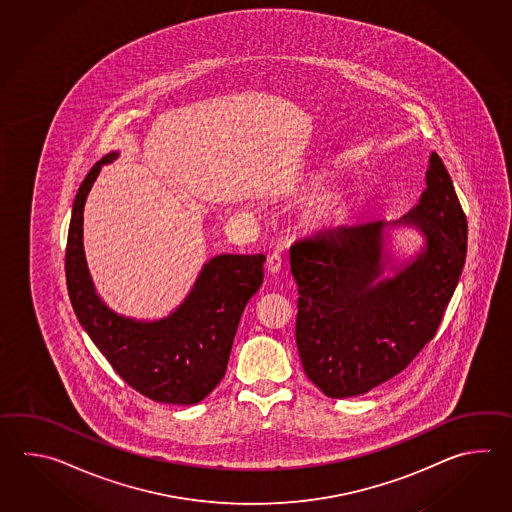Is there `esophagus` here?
<instances>
[{"label":"esophagus","instance_id":"1","mask_svg":"<svg viewBox=\"0 0 512 512\" xmlns=\"http://www.w3.org/2000/svg\"><path fill=\"white\" fill-rule=\"evenodd\" d=\"M282 267V254H280V252H272V254H269V258H267V269H269L272 274H278V272L282 271Z\"/></svg>","mask_w":512,"mask_h":512}]
</instances>
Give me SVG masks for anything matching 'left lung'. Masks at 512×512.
Segmentation results:
<instances>
[{
  "instance_id": "obj_1",
  "label": "left lung",
  "mask_w": 512,
  "mask_h": 512,
  "mask_svg": "<svg viewBox=\"0 0 512 512\" xmlns=\"http://www.w3.org/2000/svg\"><path fill=\"white\" fill-rule=\"evenodd\" d=\"M399 223L425 234L417 260L379 280L382 221L318 230L291 245L296 346L305 375L331 399L390 381L434 338L467 256V216L437 153L426 190Z\"/></svg>"
}]
</instances>
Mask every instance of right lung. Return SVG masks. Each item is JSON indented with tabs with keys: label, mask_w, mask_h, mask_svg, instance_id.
I'll return each instance as SVG.
<instances>
[{
	"label": "right lung",
	"mask_w": 512,
	"mask_h": 512,
	"mask_svg": "<svg viewBox=\"0 0 512 512\" xmlns=\"http://www.w3.org/2000/svg\"><path fill=\"white\" fill-rule=\"evenodd\" d=\"M102 157L78 188L67 232L66 280L78 320L111 368L144 397L196 404L218 386L229 364L241 313L263 283V254H221L208 261L192 293L174 315L135 322L100 302L82 249V212L104 164Z\"/></svg>",
	"instance_id": "1"
}]
</instances>
